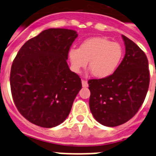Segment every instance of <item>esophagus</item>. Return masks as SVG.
Here are the masks:
<instances>
[{
    "mask_svg": "<svg viewBox=\"0 0 156 156\" xmlns=\"http://www.w3.org/2000/svg\"><path fill=\"white\" fill-rule=\"evenodd\" d=\"M82 86L83 87H88L87 81L85 80H82Z\"/></svg>",
    "mask_w": 156,
    "mask_h": 156,
    "instance_id": "obj_1",
    "label": "esophagus"
}]
</instances>
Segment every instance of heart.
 Wrapping results in <instances>:
<instances>
[{"mask_svg":"<svg viewBox=\"0 0 156 156\" xmlns=\"http://www.w3.org/2000/svg\"><path fill=\"white\" fill-rule=\"evenodd\" d=\"M122 56L119 43L110 42L105 37H92L82 43L78 49L71 48L69 58L72 69L80 73L87 64L91 74L98 78H105L113 73Z\"/></svg>","mask_w":156,"mask_h":156,"instance_id":"heart-1","label":"heart"}]
</instances>
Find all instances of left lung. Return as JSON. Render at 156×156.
I'll return each mask as SVG.
<instances>
[{"instance_id": "1", "label": "left lung", "mask_w": 156, "mask_h": 156, "mask_svg": "<svg viewBox=\"0 0 156 156\" xmlns=\"http://www.w3.org/2000/svg\"><path fill=\"white\" fill-rule=\"evenodd\" d=\"M126 53L118 68L105 78L88 81L89 105L94 119L105 126L123 124L138 112L149 86L145 54L124 35Z\"/></svg>"}]
</instances>
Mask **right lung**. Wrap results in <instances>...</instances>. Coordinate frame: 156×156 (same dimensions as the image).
Returning a JSON list of instances; mask_svg holds the SVG:
<instances>
[{
	"label": "right lung",
	"mask_w": 156,
	"mask_h": 156,
	"mask_svg": "<svg viewBox=\"0 0 156 156\" xmlns=\"http://www.w3.org/2000/svg\"><path fill=\"white\" fill-rule=\"evenodd\" d=\"M77 36L68 29L44 30L25 43L14 59L10 73L14 102L37 126L51 128L64 122L82 88L81 79L66 62Z\"/></svg>",
	"instance_id": "right-lung-1"
}]
</instances>
